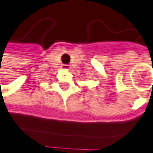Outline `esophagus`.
I'll use <instances>...</instances> for the list:
<instances>
[{"label": "esophagus", "mask_w": 153, "mask_h": 153, "mask_svg": "<svg viewBox=\"0 0 153 153\" xmlns=\"http://www.w3.org/2000/svg\"><path fill=\"white\" fill-rule=\"evenodd\" d=\"M61 69H63V70H69V69H71V66L69 65H63L61 66Z\"/></svg>", "instance_id": "1"}]
</instances>
